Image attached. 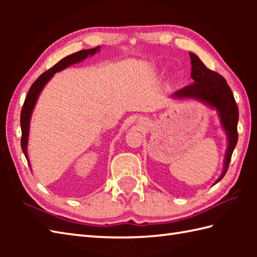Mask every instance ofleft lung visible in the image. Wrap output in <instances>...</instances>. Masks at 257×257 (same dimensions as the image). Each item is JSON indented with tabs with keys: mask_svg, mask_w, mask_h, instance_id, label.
<instances>
[{
	"mask_svg": "<svg viewBox=\"0 0 257 257\" xmlns=\"http://www.w3.org/2000/svg\"><path fill=\"white\" fill-rule=\"evenodd\" d=\"M189 54L191 65H192L191 78L193 81L192 84L183 87L182 89L177 90L172 97L177 99H195L216 110L221 125L227 138L224 165H223L221 176L214 182V184H216L225 176L233 150L237 144L238 109L226 80L220 74L207 68L195 54Z\"/></svg>",
	"mask_w": 257,
	"mask_h": 257,
	"instance_id": "8db88e82",
	"label": "left lung"
}]
</instances>
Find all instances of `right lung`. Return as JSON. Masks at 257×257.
Instances as JSON below:
<instances>
[{
	"label": "right lung",
	"mask_w": 257,
	"mask_h": 257,
	"mask_svg": "<svg viewBox=\"0 0 257 257\" xmlns=\"http://www.w3.org/2000/svg\"><path fill=\"white\" fill-rule=\"evenodd\" d=\"M100 52V46H97L95 48H90V50H83L77 53H74L72 55H68L64 57L62 61H59L55 66H53L51 69H48L47 72L43 73L40 77H38L31 88L27 92V96L25 98L23 108H22L21 111V129H22V138H21V147L22 150H23L25 158L27 162H29L30 166V160H29V155H27V145H29V136H30V123H31V117L33 110H34L35 105L38 99V96L42 92L43 88H44L45 85L51 80L55 73L61 72V70L72 66L74 64H77L85 61L87 57L94 56L96 53Z\"/></svg>",
	"instance_id": "right-lung-1"
}]
</instances>
